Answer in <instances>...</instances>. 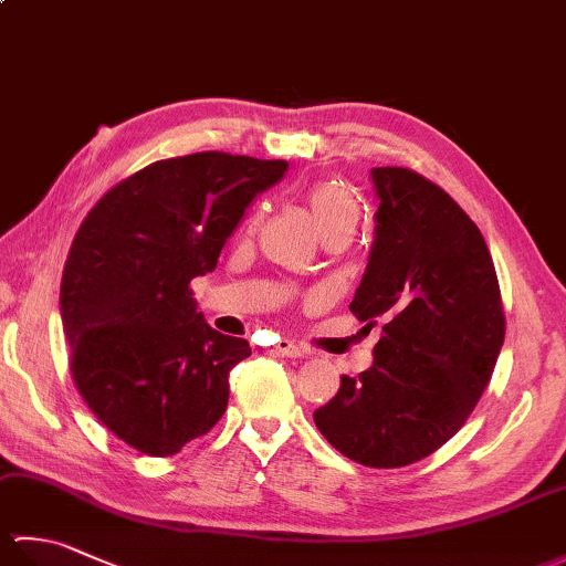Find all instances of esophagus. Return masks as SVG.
Here are the masks:
<instances>
[{
    "instance_id": "34e87169",
    "label": "esophagus",
    "mask_w": 566,
    "mask_h": 566,
    "mask_svg": "<svg viewBox=\"0 0 566 566\" xmlns=\"http://www.w3.org/2000/svg\"><path fill=\"white\" fill-rule=\"evenodd\" d=\"M274 353L276 355H282V357H302L304 355V347L298 345V343H294V340H280L274 345Z\"/></svg>"
}]
</instances>
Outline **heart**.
I'll return each mask as SVG.
<instances>
[{
  "instance_id": "1",
  "label": "heart",
  "mask_w": 566,
  "mask_h": 566,
  "mask_svg": "<svg viewBox=\"0 0 566 566\" xmlns=\"http://www.w3.org/2000/svg\"><path fill=\"white\" fill-rule=\"evenodd\" d=\"M304 199L323 238L333 233H343V235L355 233V228L359 223V203L353 191L345 185L333 182V179L316 182L306 189ZM258 221H260V213H252L248 221V231H255Z\"/></svg>"
}]
</instances>
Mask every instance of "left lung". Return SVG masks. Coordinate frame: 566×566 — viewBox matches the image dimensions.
Here are the masks:
<instances>
[{
  "instance_id": "obj_1",
  "label": "left lung",
  "mask_w": 566,
  "mask_h": 566,
  "mask_svg": "<svg viewBox=\"0 0 566 566\" xmlns=\"http://www.w3.org/2000/svg\"><path fill=\"white\" fill-rule=\"evenodd\" d=\"M375 243L350 311L377 326L375 363L314 411L350 460L396 469L442 448L494 375L506 335L494 260L448 191L408 167H375ZM365 326V328H367Z\"/></svg>"
}]
</instances>
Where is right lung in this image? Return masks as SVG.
<instances>
[{"label":"right lung","instance_id":"add662e5","mask_svg":"<svg viewBox=\"0 0 566 566\" xmlns=\"http://www.w3.org/2000/svg\"><path fill=\"white\" fill-rule=\"evenodd\" d=\"M286 167L219 150L158 160L84 216L60 284L70 371L138 452L170 457L226 413L228 375L250 345L203 321L189 282L213 272L248 203Z\"/></svg>","mask_w":566,"mask_h":566}]
</instances>
